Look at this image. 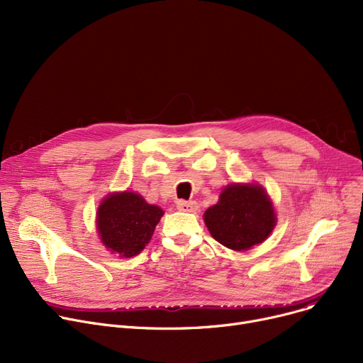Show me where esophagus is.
<instances>
[{"mask_svg": "<svg viewBox=\"0 0 363 363\" xmlns=\"http://www.w3.org/2000/svg\"><path fill=\"white\" fill-rule=\"evenodd\" d=\"M177 207L179 208L181 212H197L199 211V204L196 201H185V200H179L177 203Z\"/></svg>", "mask_w": 363, "mask_h": 363, "instance_id": "esophagus-1", "label": "esophagus"}]
</instances>
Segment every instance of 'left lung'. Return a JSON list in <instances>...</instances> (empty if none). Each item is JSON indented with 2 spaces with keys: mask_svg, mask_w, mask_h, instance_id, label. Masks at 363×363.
Here are the masks:
<instances>
[{
  "mask_svg": "<svg viewBox=\"0 0 363 363\" xmlns=\"http://www.w3.org/2000/svg\"><path fill=\"white\" fill-rule=\"evenodd\" d=\"M212 237L228 249L245 252L263 242L277 223L274 204L257 184H233L223 188L219 201L204 212Z\"/></svg>",
  "mask_w": 363,
  "mask_h": 363,
  "instance_id": "1",
  "label": "left lung"
}]
</instances>
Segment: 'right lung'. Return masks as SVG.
I'll list each match as a JSON object with an SVG mask.
<instances>
[{
	"mask_svg": "<svg viewBox=\"0 0 363 363\" xmlns=\"http://www.w3.org/2000/svg\"><path fill=\"white\" fill-rule=\"evenodd\" d=\"M163 216L159 206L137 193L108 194L97 212V231L106 249L121 257L140 255Z\"/></svg>",
	"mask_w": 363,
	"mask_h": 363,
	"instance_id": "obj_1",
	"label": "right lung"
}]
</instances>
